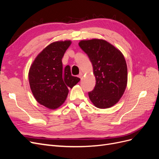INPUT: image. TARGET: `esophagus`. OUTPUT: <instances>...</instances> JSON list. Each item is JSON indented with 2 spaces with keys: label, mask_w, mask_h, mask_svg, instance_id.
<instances>
[{
  "label": "esophagus",
  "mask_w": 159,
  "mask_h": 159,
  "mask_svg": "<svg viewBox=\"0 0 159 159\" xmlns=\"http://www.w3.org/2000/svg\"><path fill=\"white\" fill-rule=\"evenodd\" d=\"M82 76H83V73H81V72H80V74L78 75V77H79L80 78H82Z\"/></svg>",
  "instance_id": "1"
}]
</instances>
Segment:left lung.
Segmentation results:
<instances>
[{"label": "left lung", "instance_id": "1", "mask_svg": "<svg viewBox=\"0 0 159 159\" xmlns=\"http://www.w3.org/2000/svg\"><path fill=\"white\" fill-rule=\"evenodd\" d=\"M79 46L93 66L96 84L88 93L96 107L109 108L123 96L127 84V66L121 52L106 40H81Z\"/></svg>", "mask_w": 159, "mask_h": 159}]
</instances>
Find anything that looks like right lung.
Masks as SVG:
<instances>
[{
  "instance_id": "add662e5",
  "label": "right lung",
  "mask_w": 159,
  "mask_h": 159,
  "mask_svg": "<svg viewBox=\"0 0 159 159\" xmlns=\"http://www.w3.org/2000/svg\"><path fill=\"white\" fill-rule=\"evenodd\" d=\"M71 42L51 43L32 64L28 80L34 97L40 104L56 109L64 103L69 92L80 79L72 76L70 66L63 68L61 59Z\"/></svg>"
}]
</instances>
